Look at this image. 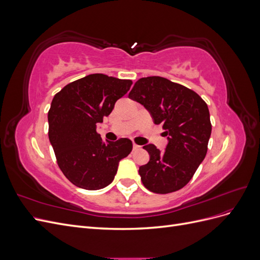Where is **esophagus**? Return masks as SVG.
<instances>
[{"mask_svg": "<svg viewBox=\"0 0 260 260\" xmlns=\"http://www.w3.org/2000/svg\"><path fill=\"white\" fill-rule=\"evenodd\" d=\"M139 149H141V146L136 143H133V151H139Z\"/></svg>", "mask_w": 260, "mask_h": 260, "instance_id": "1", "label": "esophagus"}]
</instances>
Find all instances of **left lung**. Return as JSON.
Returning <instances> with one entry per match:
<instances>
[{
	"label": "left lung",
	"instance_id": "left-lung-1",
	"mask_svg": "<svg viewBox=\"0 0 260 260\" xmlns=\"http://www.w3.org/2000/svg\"><path fill=\"white\" fill-rule=\"evenodd\" d=\"M129 99L145 107L156 124H162L168 143L160 152L144 145L149 161L139 168L148 191L167 194L187 184L204 160L211 133L208 106L198 93L162 77L139 79Z\"/></svg>",
	"mask_w": 260,
	"mask_h": 260
}]
</instances>
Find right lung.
<instances>
[{"mask_svg": "<svg viewBox=\"0 0 260 260\" xmlns=\"http://www.w3.org/2000/svg\"><path fill=\"white\" fill-rule=\"evenodd\" d=\"M131 84V80L92 74L54 96L48 114L49 139L60 170L76 186L94 191L111 184L119 161L132 151L129 139L103 141L96 132Z\"/></svg>", "mask_w": 260, "mask_h": 260, "instance_id": "1", "label": "right lung"}]
</instances>
